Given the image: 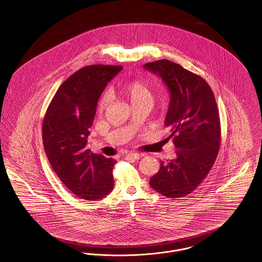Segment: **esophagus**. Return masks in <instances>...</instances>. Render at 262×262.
Listing matches in <instances>:
<instances>
[{
  "label": "esophagus",
  "instance_id": "obj_1",
  "mask_svg": "<svg viewBox=\"0 0 262 262\" xmlns=\"http://www.w3.org/2000/svg\"><path fill=\"white\" fill-rule=\"evenodd\" d=\"M126 157L128 158H133V159H140L141 157H143V154L142 153H136V152H130V153H127L126 154Z\"/></svg>",
  "mask_w": 262,
  "mask_h": 262
}]
</instances>
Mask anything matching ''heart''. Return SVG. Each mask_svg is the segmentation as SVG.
<instances>
[{
  "mask_svg": "<svg viewBox=\"0 0 262 262\" xmlns=\"http://www.w3.org/2000/svg\"><path fill=\"white\" fill-rule=\"evenodd\" d=\"M114 92L118 94L121 98L129 102L132 106L140 105V104L151 105L153 101L152 88L148 82L141 79H136V80L124 82L116 89H114ZM108 101L109 98L107 94H104L100 98L98 102L99 112H103L106 109L108 105Z\"/></svg>",
  "mask_w": 262,
  "mask_h": 262,
  "instance_id": "b5f03b06",
  "label": "heart"
}]
</instances>
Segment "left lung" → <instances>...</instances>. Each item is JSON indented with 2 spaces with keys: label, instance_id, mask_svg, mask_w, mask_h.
<instances>
[{
  "label": "left lung",
  "instance_id": "left-lung-1",
  "mask_svg": "<svg viewBox=\"0 0 262 262\" xmlns=\"http://www.w3.org/2000/svg\"><path fill=\"white\" fill-rule=\"evenodd\" d=\"M143 68L160 76L170 92L165 125L170 130L177 158L161 162L150 178L154 190L168 199L184 198L206 178L219 152L220 118L208 83L169 60L147 62Z\"/></svg>",
  "mask_w": 262,
  "mask_h": 262
}]
</instances>
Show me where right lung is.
<instances>
[{
    "instance_id": "obj_1",
    "label": "right lung",
    "mask_w": 262,
    "mask_h": 262,
    "mask_svg": "<svg viewBox=\"0 0 262 262\" xmlns=\"http://www.w3.org/2000/svg\"><path fill=\"white\" fill-rule=\"evenodd\" d=\"M121 66L92 64L71 75L57 90L42 125L43 145L54 172L77 198L102 200L114 187L116 161L86 149L98 100Z\"/></svg>"
}]
</instances>
